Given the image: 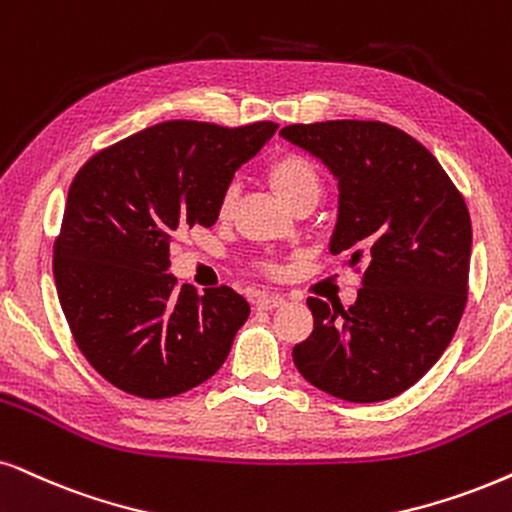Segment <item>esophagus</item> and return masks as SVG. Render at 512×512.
Returning a JSON list of instances; mask_svg holds the SVG:
<instances>
[{
  "mask_svg": "<svg viewBox=\"0 0 512 512\" xmlns=\"http://www.w3.org/2000/svg\"><path fill=\"white\" fill-rule=\"evenodd\" d=\"M283 302H286V297H283V295H262L260 300H257V307H260V309H276V307H281Z\"/></svg>",
  "mask_w": 512,
  "mask_h": 512,
  "instance_id": "esophagus-1",
  "label": "esophagus"
}]
</instances>
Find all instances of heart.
<instances>
[{"label": "heart", "instance_id": "b5f03b06", "mask_svg": "<svg viewBox=\"0 0 512 512\" xmlns=\"http://www.w3.org/2000/svg\"><path fill=\"white\" fill-rule=\"evenodd\" d=\"M264 179H267L271 189L278 193V198L293 210L314 208L316 200H319L323 193L321 170L314 165V160H309L307 155L302 153H281L276 155V158H271L267 167H264ZM236 198V186H226L222 196H219V217H231V212L236 208ZM260 267L267 271V274H278V267L274 262H262Z\"/></svg>", "mask_w": 512, "mask_h": 512}]
</instances>
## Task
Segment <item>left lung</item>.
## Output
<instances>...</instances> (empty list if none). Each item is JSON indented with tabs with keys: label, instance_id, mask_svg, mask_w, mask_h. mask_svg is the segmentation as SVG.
I'll use <instances>...</instances> for the list:
<instances>
[{
	"label": "left lung",
	"instance_id": "obj_1",
	"mask_svg": "<svg viewBox=\"0 0 512 512\" xmlns=\"http://www.w3.org/2000/svg\"><path fill=\"white\" fill-rule=\"evenodd\" d=\"M278 134L338 177L331 252L364 274L349 309L309 297L314 331L293 347L297 371L345 401L397 397L437 364L463 316L468 205L435 155L387 122L328 120Z\"/></svg>",
	"mask_w": 512,
	"mask_h": 512
}]
</instances>
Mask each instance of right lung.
<instances>
[{"label": "right lung", "mask_w": 512, "mask_h": 512, "mask_svg": "<svg viewBox=\"0 0 512 512\" xmlns=\"http://www.w3.org/2000/svg\"><path fill=\"white\" fill-rule=\"evenodd\" d=\"M278 125L170 120L101 148L75 174L54 241L58 302L101 378L141 399L181 394L229 357L250 304L234 288L177 286V231L217 222L234 172Z\"/></svg>", "instance_id": "obj_1"}]
</instances>
